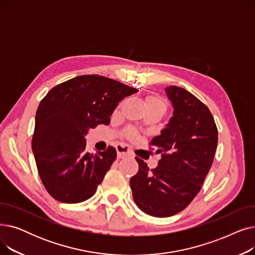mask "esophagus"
<instances>
[{"label":"esophagus","instance_id":"34e87169","mask_svg":"<svg viewBox=\"0 0 255 255\" xmlns=\"http://www.w3.org/2000/svg\"><path fill=\"white\" fill-rule=\"evenodd\" d=\"M117 154L118 158H125L129 155V149L126 145H118L117 146Z\"/></svg>","mask_w":255,"mask_h":255}]
</instances>
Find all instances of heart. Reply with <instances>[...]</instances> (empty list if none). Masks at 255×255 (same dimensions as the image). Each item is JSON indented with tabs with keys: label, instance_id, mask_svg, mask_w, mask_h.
Instances as JSON below:
<instances>
[{
	"label": "heart",
	"instance_id": "b5f03b06",
	"mask_svg": "<svg viewBox=\"0 0 255 255\" xmlns=\"http://www.w3.org/2000/svg\"><path fill=\"white\" fill-rule=\"evenodd\" d=\"M145 105H149V106H155V107H161V109L165 110V103L163 102L162 99H160L159 97H155V96H151L149 98H146L145 100ZM130 137L134 136V132L130 131L129 134Z\"/></svg>",
	"mask_w": 255,
	"mask_h": 255
}]
</instances>
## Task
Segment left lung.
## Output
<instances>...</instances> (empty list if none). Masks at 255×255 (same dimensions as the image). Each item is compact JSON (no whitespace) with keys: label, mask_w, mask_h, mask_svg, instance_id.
<instances>
[{"label":"left lung","mask_w":255,"mask_h":255,"mask_svg":"<svg viewBox=\"0 0 255 255\" xmlns=\"http://www.w3.org/2000/svg\"><path fill=\"white\" fill-rule=\"evenodd\" d=\"M165 93L172 117L151 141L161 160L150 170L136 157L139 168L130 179L136 206L154 217L176 215L192 202L202 189L218 142L215 121L202 101L177 86L166 87Z\"/></svg>","instance_id":"left-lung-1"}]
</instances>
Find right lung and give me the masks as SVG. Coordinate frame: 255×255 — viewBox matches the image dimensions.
I'll list each match as a JSON object with an SVG mask.
<instances>
[{"instance_id":"1","label":"right lung","mask_w":255,"mask_h":255,"mask_svg":"<svg viewBox=\"0 0 255 255\" xmlns=\"http://www.w3.org/2000/svg\"><path fill=\"white\" fill-rule=\"evenodd\" d=\"M138 90L99 75H82L52 88L40 102L32 150L47 192L61 203L76 204L96 192L117 157L114 146L86 152V135L110 124L119 102Z\"/></svg>"}]
</instances>
